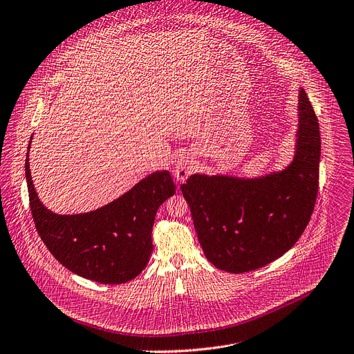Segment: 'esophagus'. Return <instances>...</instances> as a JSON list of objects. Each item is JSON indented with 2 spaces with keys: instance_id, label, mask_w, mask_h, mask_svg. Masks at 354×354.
<instances>
[{
  "instance_id": "1",
  "label": "esophagus",
  "mask_w": 354,
  "mask_h": 354,
  "mask_svg": "<svg viewBox=\"0 0 354 354\" xmlns=\"http://www.w3.org/2000/svg\"><path fill=\"white\" fill-rule=\"evenodd\" d=\"M192 172V160L189 156H180L178 159V162L175 164V168H174V176L178 179V180H185L187 179V176L190 175Z\"/></svg>"
}]
</instances>
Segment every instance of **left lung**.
Masks as SVG:
<instances>
[{
    "label": "left lung",
    "mask_w": 354,
    "mask_h": 354,
    "mask_svg": "<svg viewBox=\"0 0 354 354\" xmlns=\"http://www.w3.org/2000/svg\"><path fill=\"white\" fill-rule=\"evenodd\" d=\"M299 130L292 164L259 179L192 175L180 186L206 259L241 274L279 259L306 229L319 189L320 133L299 90Z\"/></svg>",
    "instance_id": "left-lung-1"
}]
</instances>
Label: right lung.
I'll return each mask as SVG.
<instances>
[{
    "label": "right lung",
    "instance_id": "right-lung-1",
    "mask_svg": "<svg viewBox=\"0 0 354 354\" xmlns=\"http://www.w3.org/2000/svg\"><path fill=\"white\" fill-rule=\"evenodd\" d=\"M25 175L38 234L63 267L102 283H124L141 274L152 252L156 210L175 194L168 171L148 175L97 210L71 216L52 213L41 203L32 183L28 153Z\"/></svg>",
    "mask_w": 354,
    "mask_h": 354
}]
</instances>
